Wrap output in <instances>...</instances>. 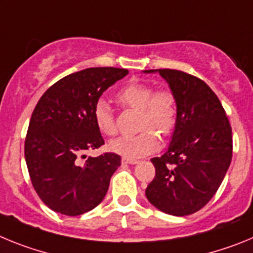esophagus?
I'll return each mask as SVG.
<instances>
[{
  "mask_svg": "<svg viewBox=\"0 0 253 253\" xmlns=\"http://www.w3.org/2000/svg\"><path fill=\"white\" fill-rule=\"evenodd\" d=\"M122 163H124V165H137L138 161L137 160H133V158L123 157L122 158Z\"/></svg>",
  "mask_w": 253,
  "mask_h": 253,
  "instance_id": "esophagus-1",
  "label": "esophagus"
}]
</instances>
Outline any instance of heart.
Wrapping results in <instances>:
<instances>
[{
	"mask_svg": "<svg viewBox=\"0 0 253 253\" xmlns=\"http://www.w3.org/2000/svg\"><path fill=\"white\" fill-rule=\"evenodd\" d=\"M118 100L125 106L140 113L139 130L137 135H125L110 140L109 149L123 157L139 158L158 148L157 134L169 137L177 120V102L169 90L154 92L153 87L142 82L126 84L118 92ZM95 122L100 131L106 135L116 133L110 105L105 100L97 101L93 110Z\"/></svg>",
	"mask_w": 253,
	"mask_h": 253,
	"instance_id": "1",
	"label": "heart"
}]
</instances>
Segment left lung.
<instances>
[{"mask_svg": "<svg viewBox=\"0 0 253 253\" xmlns=\"http://www.w3.org/2000/svg\"><path fill=\"white\" fill-rule=\"evenodd\" d=\"M169 84L177 102L171 143L147 186L148 202L176 216L190 215L208 204L232 161V128L222 104L204 81L176 69H149Z\"/></svg>", "mask_w": 253, "mask_h": 253, "instance_id": "1", "label": "left lung"}]
</instances>
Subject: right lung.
I'll use <instances>...</instances> for the list:
<instances>
[{"label":"right lung","mask_w":253,"mask_h":253,"mask_svg":"<svg viewBox=\"0 0 253 253\" xmlns=\"http://www.w3.org/2000/svg\"><path fill=\"white\" fill-rule=\"evenodd\" d=\"M128 69L86 68L72 73L44 92L35 106L25 139V161L31 182L44 204L75 216L104 200L110 178L122 165L115 153L86 158L104 144L93 110L100 96Z\"/></svg>","instance_id":"1"}]
</instances>
